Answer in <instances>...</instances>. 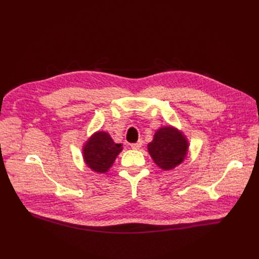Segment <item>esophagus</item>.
I'll return each instance as SVG.
<instances>
[{"instance_id":"1","label":"esophagus","mask_w":259,"mask_h":259,"mask_svg":"<svg viewBox=\"0 0 259 259\" xmlns=\"http://www.w3.org/2000/svg\"><path fill=\"white\" fill-rule=\"evenodd\" d=\"M141 146H142V141L139 140L138 142H135V144L131 145V148H133V149H135V150H137V149H140Z\"/></svg>"}]
</instances>
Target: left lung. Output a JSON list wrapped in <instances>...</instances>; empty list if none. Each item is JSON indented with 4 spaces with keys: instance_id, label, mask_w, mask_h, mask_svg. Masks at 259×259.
Here are the masks:
<instances>
[{
    "instance_id": "1",
    "label": "left lung",
    "mask_w": 259,
    "mask_h": 259,
    "mask_svg": "<svg viewBox=\"0 0 259 259\" xmlns=\"http://www.w3.org/2000/svg\"><path fill=\"white\" fill-rule=\"evenodd\" d=\"M188 144L185 137L171 126L159 129L153 140L148 145V151L159 167L172 169L184 160Z\"/></svg>"
}]
</instances>
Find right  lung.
Returning <instances> with one entry per match:
<instances>
[{
    "label": "right lung",
    "instance_id": "add662e5",
    "mask_svg": "<svg viewBox=\"0 0 259 259\" xmlns=\"http://www.w3.org/2000/svg\"><path fill=\"white\" fill-rule=\"evenodd\" d=\"M122 150L120 144H115L107 133L93 135L83 148V157L88 167L97 172L104 174L112 166L114 159Z\"/></svg>",
    "mask_w": 259,
    "mask_h": 259
}]
</instances>
